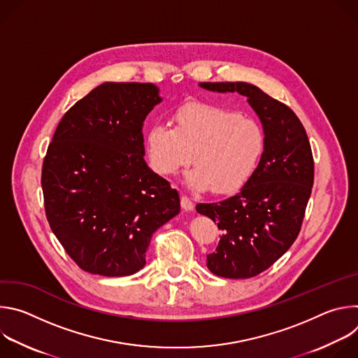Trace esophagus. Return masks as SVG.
<instances>
[{"label":"esophagus","mask_w":358,"mask_h":358,"mask_svg":"<svg viewBox=\"0 0 358 358\" xmlns=\"http://www.w3.org/2000/svg\"><path fill=\"white\" fill-rule=\"evenodd\" d=\"M181 208H182L184 211H192V210H194V202H192L188 196L182 195V196H181Z\"/></svg>","instance_id":"1"}]
</instances>
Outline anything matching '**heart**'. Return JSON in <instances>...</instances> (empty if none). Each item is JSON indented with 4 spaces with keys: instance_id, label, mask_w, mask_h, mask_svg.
<instances>
[{
    "instance_id": "1",
    "label": "heart",
    "mask_w": 358,
    "mask_h": 358,
    "mask_svg": "<svg viewBox=\"0 0 358 358\" xmlns=\"http://www.w3.org/2000/svg\"><path fill=\"white\" fill-rule=\"evenodd\" d=\"M144 145L155 173L173 176L192 160L195 166L184 177L188 187L227 194L242 187L257 169L265 136L250 117L217 105L187 103L173 113V129L152 124Z\"/></svg>"
}]
</instances>
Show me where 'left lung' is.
Returning <instances> with one entry per match:
<instances>
[{
    "label": "left lung",
    "mask_w": 358,
    "mask_h": 358,
    "mask_svg": "<svg viewBox=\"0 0 358 358\" xmlns=\"http://www.w3.org/2000/svg\"><path fill=\"white\" fill-rule=\"evenodd\" d=\"M199 87L246 96L262 123V157L239 192L195 207L222 229L215 252L207 257L208 269L228 279L253 278L286 253L300 232L315 177L310 143L297 116L258 86L203 82Z\"/></svg>",
    "instance_id": "8db88e82"
}]
</instances>
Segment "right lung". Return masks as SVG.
I'll use <instances>...</instances> for the list:
<instances>
[{
    "label": "right lung",
    "instance_id": "right-lung-1",
    "mask_svg": "<svg viewBox=\"0 0 358 358\" xmlns=\"http://www.w3.org/2000/svg\"><path fill=\"white\" fill-rule=\"evenodd\" d=\"M162 101L152 83L105 82L65 113L48 147L46 218L89 273L138 272L152 234L180 213L178 192L144 160V120Z\"/></svg>",
    "mask_w": 358,
    "mask_h": 358
}]
</instances>
